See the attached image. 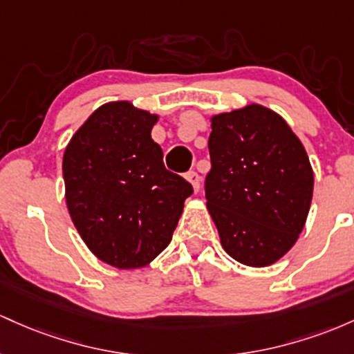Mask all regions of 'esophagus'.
I'll list each match as a JSON object with an SVG mask.
<instances>
[{
  "label": "esophagus",
  "mask_w": 354,
  "mask_h": 354,
  "mask_svg": "<svg viewBox=\"0 0 354 354\" xmlns=\"http://www.w3.org/2000/svg\"><path fill=\"white\" fill-rule=\"evenodd\" d=\"M185 178L190 182V185H192L194 192H198V189H201V177H198L197 172H194V170H190V172L185 176Z\"/></svg>",
  "instance_id": "esophagus-1"
}]
</instances>
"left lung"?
I'll return each instance as SVG.
<instances>
[{
	"label": "left lung",
	"mask_w": 354,
	"mask_h": 354,
	"mask_svg": "<svg viewBox=\"0 0 354 354\" xmlns=\"http://www.w3.org/2000/svg\"><path fill=\"white\" fill-rule=\"evenodd\" d=\"M205 198L221 245L232 259L266 268L303 232L315 174L303 142L259 103L210 117Z\"/></svg>",
	"instance_id": "left-lung-1"
}]
</instances>
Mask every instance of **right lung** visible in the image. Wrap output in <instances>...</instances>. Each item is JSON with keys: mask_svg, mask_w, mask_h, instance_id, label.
I'll use <instances>...</instances> for the list:
<instances>
[{"mask_svg": "<svg viewBox=\"0 0 354 354\" xmlns=\"http://www.w3.org/2000/svg\"><path fill=\"white\" fill-rule=\"evenodd\" d=\"M160 115L132 102L98 106L63 153L65 198L75 229L102 263L129 271L172 241L192 185L164 167L152 129Z\"/></svg>", "mask_w": 354, "mask_h": 354, "instance_id": "right-lung-1", "label": "right lung"}]
</instances>
